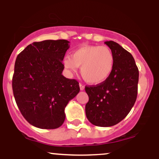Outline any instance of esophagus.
Listing matches in <instances>:
<instances>
[{
  "instance_id": "obj_1",
  "label": "esophagus",
  "mask_w": 159,
  "mask_h": 159,
  "mask_svg": "<svg viewBox=\"0 0 159 159\" xmlns=\"http://www.w3.org/2000/svg\"><path fill=\"white\" fill-rule=\"evenodd\" d=\"M79 87H80V90H84V86L82 84H79Z\"/></svg>"
}]
</instances>
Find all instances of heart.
<instances>
[{
	"label": "heart",
	"instance_id": "1",
	"mask_svg": "<svg viewBox=\"0 0 159 159\" xmlns=\"http://www.w3.org/2000/svg\"><path fill=\"white\" fill-rule=\"evenodd\" d=\"M115 64L114 54L108 47L85 45L78 48L70 57L64 60V66L70 71L81 67V75L91 84L103 83L111 76Z\"/></svg>",
	"mask_w": 159,
	"mask_h": 159
}]
</instances>
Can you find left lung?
Instances as JSON below:
<instances>
[{
    "label": "left lung",
    "mask_w": 159,
    "mask_h": 159,
    "mask_svg": "<svg viewBox=\"0 0 159 159\" xmlns=\"http://www.w3.org/2000/svg\"><path fill=\"white\" fill-rule=\"evenodd\" d=\"M114 54L111 76L103 83L85 87L89 96L85 112L96 126L109 127L122 121L134 106L138 95L139 71L132 54L114 41L105 42Z\"/></svg>",
    "instance_id": "obj_1"
}]
</instances>
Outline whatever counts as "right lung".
<instances>
[{"label": "right lung", "instance_id": "1", "mask_svg": "<svg viewBox=\"0 0 159 159\" xmlns=\"http://www.w3.org/2000/svg\"><path fill=\"white\" fill-rule=\"evenodd\" d=\"M69 43L66 39L35 42L16 58L12 82L14 97L25 119L34 126H61L66 106L79 93V83L62 75Z\"/></svg>", "mask_w": 159, "mask_h": 159}]
</instances>
